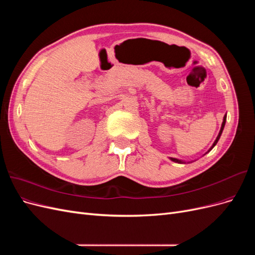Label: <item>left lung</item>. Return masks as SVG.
<instances>
[{"label": "left lung", "instance_id": "left-lung-1", "mask_svg": "<svg viewBox=\"0 0 255 255\" xmlns=\"http://www.w3.org/2000/svg\"><path fill=\"white\" fill-rule=\"evenodd\" d=\"M226 120H227V116H225V118H223V122H222V126H221V128H220V132H219V134H218V136H217V138H216V140H215V142L213 143V145H212V148L208 150V151H211L214 146L216 145V143L218 142V140H219V138H220V136H221V133H222V130H223V128H225V125H226ZM173 161H175V163H183V161H181V160H179V159H176V158H171Z\"/></svg>", "mask_w": 255, "mask_h": 255}]
</instances>
